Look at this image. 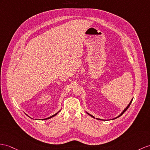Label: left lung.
<instances>
[{"label": "left lung", "mask_w": 150, "mask_h": 150, "mask_svg": "<svg viewBox=\"0 0 150 150\" xmlns=\"http://www.w3.org/2000/svg\"><path fill=\"white\" fill-rule=\"evenodd\" d=\"M132 100H133V98H132V100H131V101H130V103H129V105H128V106H127V108H125V109H124V110H123V112H122L121 113V115H120L119 116H121V115H122L123 114V113H124V112H125V111H126L127 110V109L129 108V106H130V105L131 104V103H132ZM87 113H88V112H87ZM88 115H90L91 116H92V117L94 118V116H93L92 115H90V114H89V113H88ZM119 116H118V117H116V118H118V117H119ZM98 120H99V119H98Z\"/></svg>", "instance_id": "obj_1"}]
</instances>
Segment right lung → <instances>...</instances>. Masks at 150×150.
<instances>
[{
  "label": "right lung",
  "instance_id": "right-lung-1",
  "mask_svg": "<svg viewBox=\"0 0 150 150\" xmlns=\"http://www.w3.org/2000/svg\"><path fill=\"white\" fill-rule=\"evenodd\" d=\"M58 114V112H57L56 114H54V115H52V116H50V117H49V118H45V119H42V120H47V119H50V118H52V117H53V116H54L55 115H57Z\"/></svg>",
  "mask_w": 150,
  "mask_h": 150
}]
</instances>
